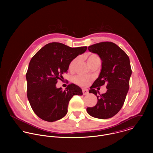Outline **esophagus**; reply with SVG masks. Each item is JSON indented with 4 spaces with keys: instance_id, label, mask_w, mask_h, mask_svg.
Listing matches in <instances>:
<instances>
[{
    "instance_id": "34e87169",
    "label": "esophagus",
    "mask_w": 153,
    "mask_h": 153,
    "mask_svg": "<svg viewBox=\"0 0 153 153\" xmlns=\"http://www.w3.org/2000/svg\"><path fill=\"white\" fill-rule=\"evenodd\" d=\"M82 93H83V95H87L89 93L88 92V90L87 89H82Z\"/></svg>"
}]
</instances>
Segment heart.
<instances>
[{"instance_id": "heart-1", "label": "heart", "mask_w": 153, "mask_h": 153, "mask_svg": "<svg viewBox=\"0 0 153 153\" xmlns=\"http://www.w3.org/2000/svg\"><path fill=\"white\" fill-rule=\"evenodd\" d=\"M85 57L87 60L88 64L91 68L97 64L101 63V59L100 56L94 53H88L85 55ZM79 61V58L76 57L73 59L69 65V69L71 71H74L77 65V63ZM93 78L91 76H84L82 75H77L74 78V82L76 84L85 87L89 85L90 83L92 81Z\"/></svg>"}]
</instances>
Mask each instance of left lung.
<instances>
[{
	"label": "left lung",
	"mask_w": 153,
	"mask_h": 153,
	"mask_svg": "<svg viewBox=\"0 0 153 153\" xmlns=\"http://www.w3.org/2000/svg\"><path fill=\"white\" fill-rule=\"evenodd\" d=\"M88 49L100 56L102 68L99 77L89 91L97 95V104L93 107H88L87 111L95 118H109L121 109L128 91L132 74L130 59L123 49L111 42L94 44ZM104 84H107V92L98 94L94 89Z\"/></svg>",
	"instance_id": "obj_1"
}]
</instances>
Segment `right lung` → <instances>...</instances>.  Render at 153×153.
Segmentation results:
<instances>
[{"label":"right lung","mask_w":153,"mask_h":153,"mask_svg":"<svg viewBox=\"0 0 153 153\" xmlns=\"http://www.w3.org/2000/svg\"><path fill=\"white\" fill-rule=\"evenodd\" d=\"M87 49L52 42L32 58L26 74L27 97L33 111L42 120L53 122L61 119L68 112L72 97L82 95L81 88L74 84H69L64 91L56 87V84L67 73L71 61Z\"/></svg>","instance_id":"add662e5"}]
</instances>
